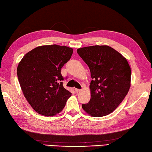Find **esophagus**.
I'll use <instances>...</instances> for the list:
<instances>
[{"mask_svg": "<svg viewBox=\"0 0 152 152\" xmlns=\"http://www.w3.org/2000/svg\"><path fill=\"white\" fill-rule=\"evenodd\" d=\"M75 91L76 93H78V92H80L81 91V89H75Z\"/></svg>", "mask_w": 152, "mask_h": 152, "instance_id": "esophagus-1", "label": "esophagus"}]
</instances>
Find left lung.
Here are the masks:
<instances>
[{
  "mask_svg": "<svg viewBox=\"0 0 152 152\" xmlns=\"http://www.w3.org/2000/svg\"><path fill=\"white\" fill-rule=\"evenodd\" d=\"M88 65L92 80L91 99L82 108L89 115L103 117L115 110L131 86V68L126 58L107 45H95L77 50Z\"/></svg>",
  "mask_w": 152,
  "mask_h": 152,
  "instance_id": "obj_1",
  "label": "left lung"
}]
</instances>
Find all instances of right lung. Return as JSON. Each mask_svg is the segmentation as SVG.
Listing matches in <instances>:
<instances>
[{
    "label": "right lung",
    "mask_w": 152,
    "mask_h": 152,
    "mask_svg": "<svg viewBox=\"0 0 152 152\" xmlns=\"http://www.w3.org/2000/svg\"><path fill=\"white\" fill-rule=\"evenodd\" d=\"M73 49L43 45L28 52L18 63L17 76L24 96L33 110L45 116L60 113L71 94L64 88L61 68Z\"/></svg>",
    "instance_id": "1"
}]
</instances>
